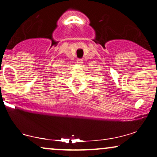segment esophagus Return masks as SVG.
Segmentation results:
<instances>
[{"label": "esophagus", "mask_w": 157, "mask_h": 157, "mask_svg": "<svg viewBox=\"0 0 157 157\" xmlns=\"http://www.w3.org/2000/svg\"><path fill=\"white\" fill-rule=\"evenodd\" d=\"M82 63H83V60H82V59H78V60H77V64H82Z\"/></svg>", "instance_id": "34e87169"}]
</instances>
